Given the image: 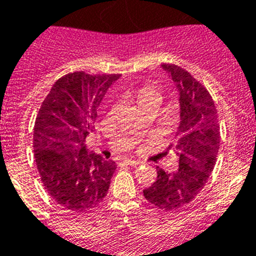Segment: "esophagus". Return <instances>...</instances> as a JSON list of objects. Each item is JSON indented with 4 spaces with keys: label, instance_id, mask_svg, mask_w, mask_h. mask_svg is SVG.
Wrapping results in <instances>:
<instances>
[{
    "label": "esophagus",
    "instance_id": "esophagus-1",
    "mask_svg": "<svg viewBox=\"0 0 256 256\" xmlns=\"http://www.w3.org/2000/svg\"><path fill=\"white\" fill-rule=\"evenodd\" d=\"M124 162H126V164H128V165H132V166H137V165L141 164V162H140V160L130 159V158H128V159L124 160Z\"/></svg>",
    "mask_w": 256,
    "mask_h": 256
}]
</instances>
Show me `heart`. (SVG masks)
<instances>
[{"label":"heart","instance_id":"1","mask_svg":"<svg viewBox=\"0 0 256 256\" xmlns=\"http://www.w3.org/2000/svg\"><path fill=\"white\" fill-rule=\"evenodd\" d=\"M136 98H137V102L138 105L146 102H158L160 105L162 100V96L158 88L152 87V86H144L136 92Z\"/></svg>","mask_w":256,"mask_h":256}]
</instances>
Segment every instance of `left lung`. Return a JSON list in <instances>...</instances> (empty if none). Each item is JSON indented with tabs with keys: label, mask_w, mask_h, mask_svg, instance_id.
Here are the masks:
<instances>
[{
	"label": "left lung",
	"mask_w": 256,
	"mask_h": 256,
	"mask_svg": "<svg viewBox=\"0 0 256 256\" xmlns=\"http://www.w3.org/2000/svg\"><path fill=\"white\" fill-rule=\"evenodd\" d=\"M162 68L173 80L180 100L176 144L168 148L180 164L170 173L158 166V178L144 190V196L156 208L169 212L186 206L205 186L216 165L220 132L218 112L206 88L177 65Z\"/></svg>",
	"instance_id": "1"
}]
</instances>
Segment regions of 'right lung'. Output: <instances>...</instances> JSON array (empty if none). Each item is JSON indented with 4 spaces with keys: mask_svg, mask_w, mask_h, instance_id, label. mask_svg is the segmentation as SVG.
<instances>
[{
    "mask_svg": "<svg viewBox=\"0 0 256 256\" xmlns=\"http://www.w3.org/2000/svg\"><path fill=\"white\" fill-rule=\"evenodd\" d=\"M119 76L66 74L52 86L38 112L33 132L37 168L48 195L65 209L84 212L108 194L116 165L84 142L104 96Z\"/></svg>",
    "mask_w": 256,
    "mask_h": 256,
    "instance_id": "right-lung-1",
    "label": "right lung"
}]
</instances>
